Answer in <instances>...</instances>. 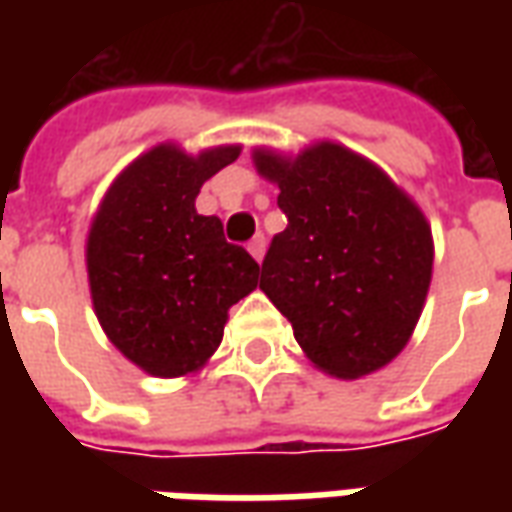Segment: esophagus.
I'll use <instances>...</instances> for the list:
<instances>
[{
  "label": "esophagus",
  "instance_id": "esophagus-1",
  "mask_svg": "<svg viewBox=\"0 0 512 512\" xmlns=\"http://www.w3.org/2000/svg\"><path fill=\"white\" fill-rule=\"evenodd\" d=\"M246 249H249V255L255 257L257 263H260V260H263V255H266V238H263V235H255V238L249 241V246H246Z\"/></svg>",
  "mask_w": 512,
  "mask_h": 512
}]
</instances>
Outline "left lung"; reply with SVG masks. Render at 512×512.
<instances>
[{
    "mask_svg": "<svg viewBox=\"0 0 512 512\" xmlns=\"http://www.w3.org/2000/svg\"><path fill=\"white\" fill-rule=\"evenodd\" d=\"M288 227L274 235L260 290L312 365L362 378L389 365L417 326L433 274L425 213L384 169L337 142L299 156L257 147Z\"/></svg>",
    "mask_w": 512,
    "mask_h": 512,
    "instance_id": "left-lung-1",
    "label": "left lung"
}]
</instances>
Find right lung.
Instances as JSON below:
<instances>
[{"label": "right lung", "instance_id": "1", "mask_svg": "<svg viewBox=\"0 0 512 512\" xmlns=\"http://www.w3.org/2000/svg\"><path fill=\"white\" fill-rule=\"evenodd\" d=\"M238 153V145L197 156L156 145L117 175L90 224L95 315L117 351L150 376L197 373L222 343L230 307L257 288L252 255L194 208L202 183Z\"/></svg>", "mask_w": 512, "mask_h": 512}]
</instances>
